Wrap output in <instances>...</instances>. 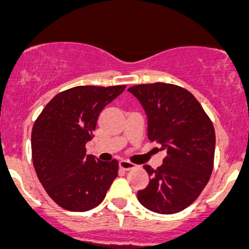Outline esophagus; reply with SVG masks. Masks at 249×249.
Instances as JSON below:
<instances>
[{
  "instance_id": "34e87169",
  "label": "esophagus",
  "mask_w": 249,
  "mask_h": 249,
  "mask_svg": "<svg viewBox=\"0 0 249 249\" xmlns=\"http://www.w3.org/2000/svg\"><path fill=\"white\" fill-rule=\"evenodd\" d=\"M119 167L123 170H130V169H134L135 165L133 162H130V161L126 160H120L119 161Z\"/></svg>"
}]
</instances>
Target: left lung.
I'll return each instance as SVG.
<instances>
[{
    "mask_svg": "<svg viewBox=\"0 0 249 249\" xmlns=\"http://www.w3.org/2000/svg\"><path fill=\"white\" fill-rule=\"evenodd\" d=\"M127 90L147 116V138L165 151L162 165H145L150 182L138 200L156 213L189 207L207 185L213 169L216 136L212 122L189 90L166 83L139 84Z\"/></svg>",
    "mask_w": 249,
    "mask_h": 249,
    "instance_id": "obj_1",
    "label": "left lung"
}]
</instances>
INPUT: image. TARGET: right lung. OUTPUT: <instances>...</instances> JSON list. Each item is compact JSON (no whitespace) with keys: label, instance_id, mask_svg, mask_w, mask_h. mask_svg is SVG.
<instances>
[{"label":"right lung","instance_id":"add662e5","mask_svg":"<svg viewBox=\"0 0 249 249\" xmlns=\"http://www.w3.org/2000/svg\"><path fill=\"white\" fill-rule=\"evenodd\" d=\"M125 86H80L57 94L33 124L32 159L49 197L68 211L91 210L118 176V161L87 155L100 111Z\"/></svg>","mask_w":249,"mask_h":249}]
</instances>
